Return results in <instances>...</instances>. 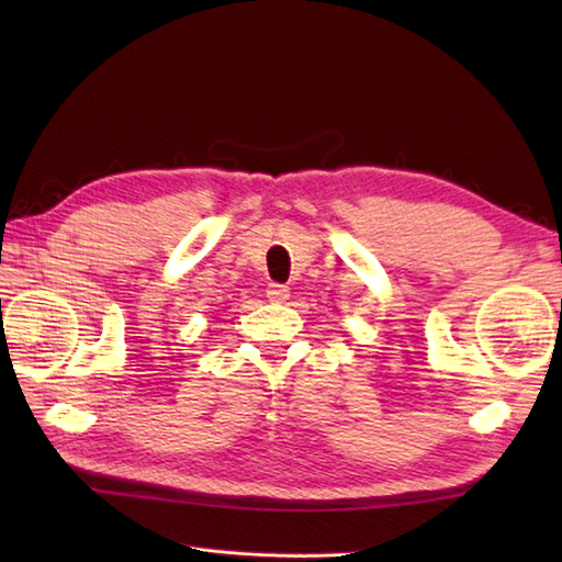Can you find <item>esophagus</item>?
<instances>
[{
  "label": "esophagus",
  "instance_id": "esophagus-1",
  "mask_svg": "<svg viewBox=\"0 0 562 562\" xmlns=\"http://www.w3.org/2000/svg\"><path fill=\"white\" fill-rule=\"evenodd\" d=\"M266 294H268V300L274 302V304H282V302L290 300V290L284 288V284H278V282H270Z\"/></svg>",
  "mask_w": 562,
  "mask_h": 562
}]
</instances>
